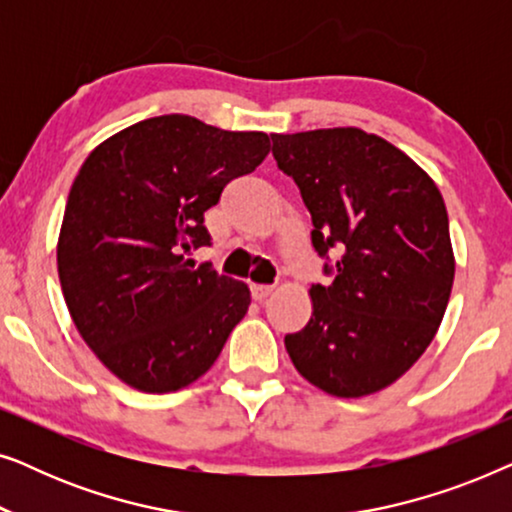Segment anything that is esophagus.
<instances>
[{
	"label": "esophagus",
	"instance_id": "34e87169",
	"mask_svg": "<svg viewBox=\"0 0 512 512\" xmlns=\"http://www.w3.org/2000/svg\"><path fill=\"white\" fill-rule=\"evenodd\" d=\"M275 293V286H265V284H251V296H254L256 303H263L265 298H270Z\"/></svg>",
	"mask_w": 512,
	"mask_h": 512
}]
</instances>
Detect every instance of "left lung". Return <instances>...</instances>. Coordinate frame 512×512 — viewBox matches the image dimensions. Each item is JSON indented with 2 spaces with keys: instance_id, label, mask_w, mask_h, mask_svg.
I'll return each mask as SVG.
<instances>
[{
  "instance_id": "obj_1",
  "label": "left lung",
  "mask_w": 512,
  "mask_h": 512,
  "mask_svg": "<svg viewBox=\"0 0 512 512\" xmlns=\"http://www.w3.org/2000/svg\"><path fill=\"white\" fill-rule=\"evenodd\" d=\"M272 156L310 209L317 254L340 251L335 279L312 286V317L286 335V352L326 394L382 391L426 352L450 300L443 195L415 160L361 128L272 135Z\"/></svg>"
}]
</instances>
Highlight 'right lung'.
I'll return each instance as SVG.
<instances>
[{
	"mask_svg": "<svg viewBox=\"0 0 512 512\" xmlns=\"http://www.w3.org/2000/svg\"><path fill=\"white\" fill-rule=\"evenodd\" d=\"M270 153L265 132L193 116L139 121L83 160L58 237V275L76 331L128 387L170 394L219 359L249 310L244 282L195 268L205 212Z\"/></svg>",
	"mask_w": 512,
	"mask_h": 512,
	"instance_id": "1",
	"label": "right lung"
}]
</instances>
